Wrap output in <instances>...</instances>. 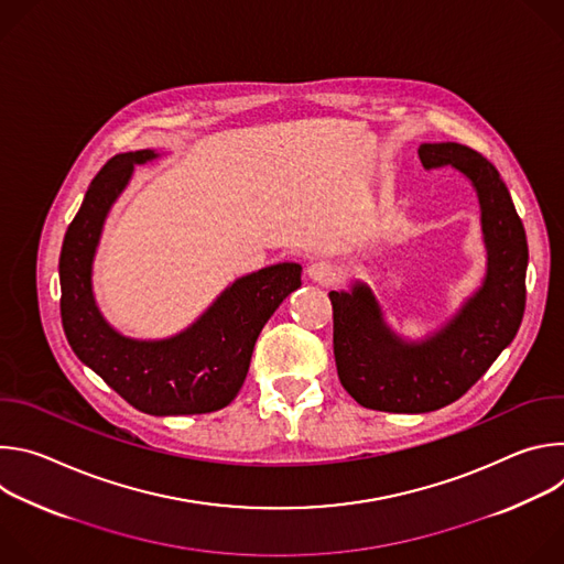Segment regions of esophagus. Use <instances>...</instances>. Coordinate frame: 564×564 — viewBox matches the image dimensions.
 <instances>
[{
	"label": "esophagus",
	"mask_w": 564,
	"mask_h": 564,
	"mask_svg": "<svg viewBox=\"0 0 564 564\" xmlns=\"http://www.w3.org/2000/svg\"><path fill=\"white\" fill-rule=\"evenodd\" d=\"M307 279L312 283H318V285H333L337 281V268L326 263V261H318V263H312L307 268Z\"/></svg>",
	"instance_id": "obj_1"
}]
</instances>
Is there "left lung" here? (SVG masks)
I'll return each mask as SVG.
<instances>
[{"instance_id": "8db88e82", "label": "left lung", "mask_w": 564, "mask_h": 564, "mask_svg": "<svg viewBox=\"0 0 564 564\" xmlns=\"http://www.w3.org/2000/svg\"><path fill=\"white\" fill-rule=\"evenodd\" d=\"M417 153L424 170L453 167L473 185L487 272L459 310L417 341L386 324L368 283L330 292L339 379L357 404L386 413H431L453 404L513 341L527 301V234L498 170L457 142H424Z\"/></svg>"}]
</instances>
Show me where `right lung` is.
<instances>
[{"label": "right lung", "mask_w": 564, "mask_h": 564, "mask_svg": "<svg viewBox=\"0 0 564 564\" xmlns=\"http://www.w3.org/2000/svg\"><path fill=\"white\" fill-rule=\"evenodd\" d=\"M158 158L153 149L118 153L91 181L62 243V326L77 359L133 409L155 417L214 413L243 386L268 318L301 288V265L276 263L238 276L192 326L167 339L118 333L96 303L94 259L105 220L127 189L133 167Z\"/></svg>", "instance_id": "1"}]
</instances>
